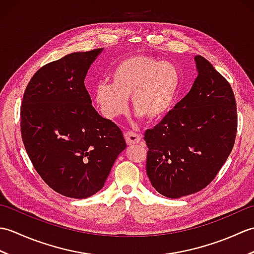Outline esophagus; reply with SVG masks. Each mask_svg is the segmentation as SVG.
Wrapping results in <instances>:
<instances>
[{
	"instance_id": "1",
	"label": "esophagus",
	"mask_w": 254,
	"mask_h": 254,
	"mask_svg": "<svg viewBox=\"0 0 254 254\" xmlns=\"http://www.w3.org/2000/svg\"><path fill=\"white\" fill-rule=\"evenodd\" d=\"M124 138L127 145H135L142 141V136L135 132H127L124 134Z\"/></svg>"
}]
</instances>
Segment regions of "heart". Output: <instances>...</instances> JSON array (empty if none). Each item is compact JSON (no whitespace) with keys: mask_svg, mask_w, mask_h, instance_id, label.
<instances>
[{"mask_svg":"<svg viewBox=\"0 0 254 254\" xmlns=\"http://www.w3.org/2000/svg\"><path fill=\"white\" fill-rule=\"evenodd\" d=\"M111 84L100 82L94 98L106 118L120 117L127 98L138 118L150 121L165 118L174 107L181 85L179 68L169 61L134 55L119 62L110 75Z\"/></svg>","mask_w":254,"mask_h":254,"instance_id":"b5f03b06","label":"heart"}]
</instances>
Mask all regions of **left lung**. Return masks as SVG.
Returning a JSON list of instances; mask_svg holds the SVG:
<instances>
[{
	"label": "left lung",
	"instance_id": "left-lung-1",
	"mask_svg": "<svg viewBox=\"0 0 254 254\" xmlns=\"http://www.w3.org/2000/svg\"><path fill=\"white\" fill-rule=\"evenodd\" d=\"M194 61L197 76L191 90L144 136L149 181L169 198L207 187L227 160L237 133L229 83L205 58L196 56Z\"/></svg>",
	"mask_w": 254,
	"mask_h": 254
}]
</instances>
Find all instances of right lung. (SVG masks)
Returning <instances> with one entry per match:
<instances>
[{
	"instance_id": "right-lung-1",
	"label": "right lung",
	"mask_w": 254,
	"mask_h": 254,
	"mask_svg": "<svg viewBox=\"0 0 254 254\" xmlns=\"http://www.w3.org/2000/svg\"><path fill=\"white\" fill-rule=\"evenodd\" d=\"M104 49L74 52L42 66L27 85L21 138L38 174L56 192L86 198L100 191L127 148L122 131L91 106L84 80Z\"/></svg>"
}]
</instances>
